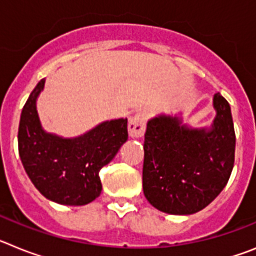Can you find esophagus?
I'll use <instances>...</instances> for the list:
<instances>
[{
  "label": "esophagus",
  "mask_w": 256,
  "mask_h": 256,
  "mask_svg": "<svg viewBox=\"0 0 256 256\" xmlns=\"http://www.w3.org/2000/svg\"><path fill=\"white\" fill-rule=\"evenodd\" d=\"M146 122H148V116L144 112H137L134 116L130 118V124H128L130 137H142L146 128Z\"/></svg>",
  "instance_id": "esophagus-1"
}]
</instances>
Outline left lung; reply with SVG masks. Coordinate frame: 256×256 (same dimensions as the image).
<instances>
[{
  "instance_id": "left-lung-1",
  "label": "left lung",
  "mask_w": 256,
  "mask_h": 256,
  "mask_svg": "<svg viewBox=\"0 0 256 256\" xmlns=\"http://www.w3.org/2000/svg\"><path fill=\"white\" fill-rule=\"evenodd\" d=\"M212 130H191L177 116L154 118L144 142L142 184L160 212L187 216L212 202L227 184L234 164V120L228 101L214 94Z\"/></svg>"
}]
</instances>
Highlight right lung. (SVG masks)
<instances>
[{
	"mask_svg": "<svg viewBox=\"0 0 256 256\" xmlns=\"http://www.w3.org/2000/svg\"><path fill=\"white\" fill-rule=\"evenodd\" d=\"M44 86L40 79L22 110L18 146L22 166L46 198L61 205H86L100 196L98 173L128 140L126 119L104 122L76 138L50 134L42 130L36 108Z\"/></svg>",
	"mask_w": 256,
	"mask_h": 256,
	"instance_id": "1",
	"label": "right lung"
}]
</instances>
